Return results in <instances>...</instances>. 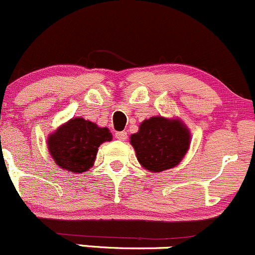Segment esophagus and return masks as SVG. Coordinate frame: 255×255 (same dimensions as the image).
Listing matches in <instances>:
<instances>
[{
	"label": "esophagus",
	"instance_id": "34e87169",
	"mask_svg": "<svg viewBox=\"0 0 255 255\" xmlns=\"http://www.w3.org/2000/svg\"><path fill=\"white\" fill-rule=\"evenodd\" d=\"M116 138H117L118 140H126L127 139V132H125V130H122V132H117L116 133Z\"/></svg>",
	"mask_w": 255,
	"mask_h": 255
}]
</instances>
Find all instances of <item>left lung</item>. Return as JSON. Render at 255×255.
<instances>
[{
  "label": "left lung",
  "mask_w": 255,
  "mask_h": 255,
  "mask_svg": "<svg viewBox=\"0 0 255 255\" xmlns=\"http://www.w3.org/2000/svg\"><path fill=\"white\" fill-rule=\"evenodd\" d=\"M130 144L140 165L158 173L179 164L189 148L190 133L180 120L155 116L140 123L139 130L130 135Z\"/></svg>",
  "instance_id": "1"
}]
</instances>
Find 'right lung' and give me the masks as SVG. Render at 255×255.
<instances>
[{
  "mask_svg": "<svg viewBox=\"0 0 255 255\" xmlns=\"http://www.w3.org/2000/svg\"><path fill=\"white\" fill-rule=\"evenodd\" d=\"M112 140L108 128L83 118H72L48 135V150L56 164L71 173L87 172L93 165L98 147Z\"/></svg>",
  "mask_w": 255,
  "mask_h": 255,
  "instance_id": "obj_1",
  "label": "right lung"
}]
</instances>
